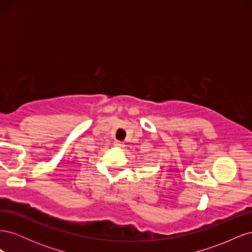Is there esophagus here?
Segmentation results:
<instances>
[{"label":"esophagus","instance_id":"1","mask_svg":"<svg viewBox=\"0 0 252 252\" xmlns=\"http://www.w3.org/2000/svg\"><path fill=\"white\" fill-rule=\"evenodd\" d=\"M113 145L116 147H119V148H123L124 147V143L121 142V141H116V142L113 143Z\"/></svg>","mask_w":252,"mask_h":252}]
</instances>
